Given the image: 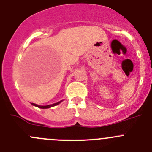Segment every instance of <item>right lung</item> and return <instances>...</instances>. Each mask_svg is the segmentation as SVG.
Masks as SVG:
<instances>
[{
	"mask_svg": "<svg viewBox=\"0 0 152 152\" xmlns=\"http://www.w3.org/2000/svg\"><path fill=\"white\" fill-rule=\"evenodd\" d=\"M60 102H57V103H56V104H53L46 105V106H39V105H37V104H34V103H31V104H32V105H34V106H35V107H39V108H42V109H47V108H50V107H54V106H56V105L59 104L60 103Z\"/></svg>",
	"mask_w": 152,
	"mask_h": 152,
	"instance_id": "right-lung-1",
	"label": "right lung"
}]
</instances>
